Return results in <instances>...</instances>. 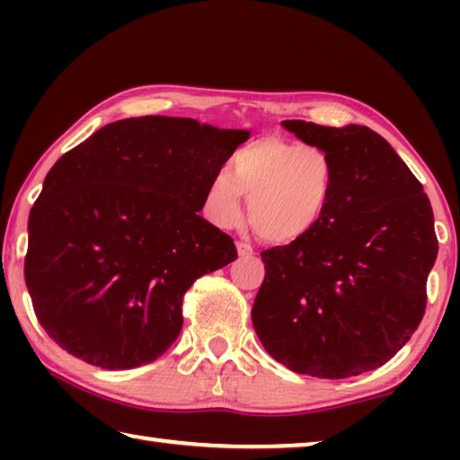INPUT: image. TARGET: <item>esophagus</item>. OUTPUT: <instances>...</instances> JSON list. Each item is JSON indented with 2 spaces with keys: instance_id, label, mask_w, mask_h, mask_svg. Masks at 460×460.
<instances>
[{
  "instance_id": "1",
  "label": "esophagus",
  "mask_w": 460,
  "mask_h": 460,
  "mask_svg": "<svg viewBox=\"0 0 460 460\" xmlns=\"http://www.w3.org/2000/svg\"><path fill=\"white\" fill-rule=\"evenodd\" d=\"M237 253L241 258H252V255H255V249L245 241H237Z\"/></svg>"
}]
</instances>
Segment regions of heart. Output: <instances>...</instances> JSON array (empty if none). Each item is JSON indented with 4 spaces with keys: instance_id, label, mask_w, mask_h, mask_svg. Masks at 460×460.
Here are the masks:
<instances>
[{
    "instance_id": "1",
    "label": "heart",
    "mask_w": 460,
    "mask_h": 460,
    "mask_svg": "<svg viewBox=\"0 0 460 460\" xmlns=\"http://www.w3.org/2000/svg\"><path fill=\"white\" fill-rule=\"evenodd\" d=\"M339 170L324 146L300 144L282 136L252 139L233 154L231 174L215 172L205 189V213L223 229L243 221L271 243L308 237L329 215Z\"/></svg>"
}]
</instances>
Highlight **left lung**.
<instances>
[{"instance_id": "obj_1", "label": "left lung", "mask_w": 460, "mask_h": 460, "mask_svg": "<svg viewBox=\"0 0 460 460\" xmlns=\"http://www.w3.org/2000/svg\"><path fill=\"white\" fill-rule=\"evenodd\" d=\"M282 126L332 154L339 184L314 233L261 252L266 276L252 308L253 329L296 373L359 376L392 359L422 321L438 253L430 200L373 129L302 119Z\"/></svg>"}]
</instances>
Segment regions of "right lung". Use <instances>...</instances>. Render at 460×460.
Here are the masks:
<instances>
[{
  "mask_svg": "<svg viewBox=\"0 0 460 460\" xmlns=\"http://www.w3.org/2000/svg\"><path fill=\"white\" fill-rule=\"evenodd\" d=\"M247 136L146 115L60 155L30 211L24 260L36 318L58 347L101 369L168 351L186 290L237 258L233 239L199 211Z\"/></svg>",
  "mask_w": 460,
  "mask_h": 460,
  "instance_id": "obj_1",
  "label": "right lung"
}]
</instances>
